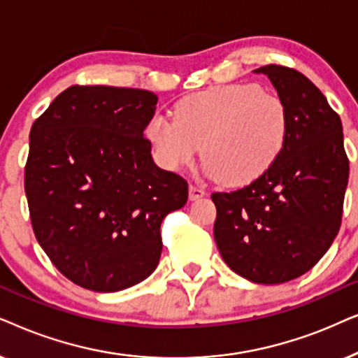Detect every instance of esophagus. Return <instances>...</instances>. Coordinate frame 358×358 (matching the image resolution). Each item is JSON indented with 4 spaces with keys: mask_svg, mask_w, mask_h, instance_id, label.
<instances>
[{
    "mask_svg": "<svg viewBox=\"0 0 358 358\" xmlns=\"http://www.w3.org/2000/svg\"><path fill=\"white\" fill-rule=\"evenodd\" d=\"M188 194H189V199H198V198H203L204 194H206V192H204L203 188L196 187V185H189Z\"/></svg>",
    "mask_w": 358,
    "mask_h": 358,
    "instance_id": "esophagus-1",
    "label": "esophagus"
}]
</instances>
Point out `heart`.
Returning <instances> with one entry per match:
<instances>
[{"instance_id":"heart-1","label":"heart","mask_w":358,"mask_h":358,"mask_svg":"<svg viewBox=\"0 0 358 358\" xmlns=\"http://www.w3.org/2000/svg\"><path fill=\"white\" fill-rule=\"evenodd\" d=\"M289 113L257 83L217 85L176 103L173 119L154 114L145 137L166 170L189 166L201 147L206 173L226 187L264 176L287 145Z\"/></svg>"}]
</instances>
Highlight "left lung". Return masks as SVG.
I'll use <instances>...</instances> for the list:
<instances>
[{"label": "left lung", "mask_w": 358, "mask_h": 358, "mask_svg": "<svg viewBox=\"0 0 358 358\" xmlns=\"http://www.w3.org/2000/svg\"><path fill=\"white\" fill-rule=\"evenodd\" d=\"M287 103L289 132L276 164L231 193H213L214 239L229 268L254 283L298 278L341 229L349 159L339 114L311 80L283 65L255 70Z\"/></svg>", "instance_id": "left-lung-1"}]
</instances>
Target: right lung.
I'll list each match as a JSON object with an SVG mask.
<instances>
[{
	"label": "right lung",
	"instance_id": "add662e5",
	"mask_svg": "<svg viewBox=\"0 0 358 358\" xmlns=\"http://www.w3.org/2000/svg\"><path fill=\"white\" fill-rule=\"evenodd\" d=\"M157 98L73 85L31 129L24 189L36 239L62 275L111 293L142 282L162 254L160 224L188 183L159 169L144 137Z\"/></svg>",
	"mask_w": 358,
	"mask_h": 358
}]
</instances>
